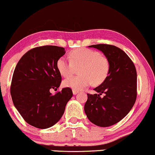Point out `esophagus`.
<instances>
[{
    "instance_id": "esophagus-1",
    "label": "esophagus",
    "mask_w": 155,
    "mask_h": 155,
    "mask_svg": "<svg viewBox=\"0 0 155 155\" xmlns=\"http://www.w3.org/2000/svg\"><path fill=\"white\" fill-rule=\"evenodd\" d=\"M78 92H79V91L74 90V89H73V94H76Z\"/></svg>"
}]
</instances>
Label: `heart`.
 <instances>
[{
    "label": "heart",
    "mask_w": 155,
    "mask_h": 155,
    "mask_svg": "<svg viewBox=\"0 0 155 155\" xmlns=\"http://www.w3.org/2000/svg\"><path fill=\"white\" fill-rule=\"evenodd\" d=\"M70 61L61 57L56 62V68L60 74L68 77L79 68L81 75L72 76L63 81L64 87L74 90H81L93 84L98 86L105 81L110 73V61L107 57L97 50L88 48H77L69 53Z\"/></svg>",
    "instance_id": "b5f03b06"
}]
</instances>
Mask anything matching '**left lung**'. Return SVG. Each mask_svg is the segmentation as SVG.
Instances as JSON below:
<instances>
[{"instance_id": "left-lung-1", "label": "left lung", "mask_w": 155, "mask_h": 155, "mask_svg": "<svg viewBox=\"0 0 155 155\" xmlns=\"http://www.w3.org/2000/svg\"><path fill=\"white\" fill-rule=\"evenodd\" d=\"M89 47L101 50L109 60L110 68L105 81L94 89L98 94H87L84 111L92 124L107 127L122 120L135 103L137 70L127 54L116 46L98 44Z\"/></svg>"}]
</instances>
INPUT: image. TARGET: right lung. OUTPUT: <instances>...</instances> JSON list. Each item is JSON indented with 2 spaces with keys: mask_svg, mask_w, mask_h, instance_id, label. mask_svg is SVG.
<instances>
[{
  "mask_svg": "<svg viewBox=\"0 0 155 155\" xmlns=\"http://www.w3.org/2000/svg\"><path fill=\"white\" fill-rule=\"evenodd\" d=\"M66 53L62 47L45 45L29 50L21 58L13 74L11 95L24 120L34 127L44 129L61 118L67 102L72 97L71 88L66 87L55 94L61 75L56 62Z\"/></svg>",
  "mask_w": 155,
  "mask_h": 155,
  "instance_id": "obj_1",
  "label": "right lung"
}]
</instances>
